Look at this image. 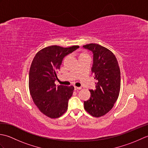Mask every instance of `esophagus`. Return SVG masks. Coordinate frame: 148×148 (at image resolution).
<instances>
[{"label":"esophagus","mask_w":148,"mask_h":148,"mask_svg":"<svg viewBox=\"0 0 148 148\" xmlns=\"http://www.w3.org/2000/svg\"><path fill=\"white\" fill-rule=\"evenodd\" d=\"M82 88L81 87H77V86H74V89L75 90H81Z\"/></svg>","instance_id":"34e87169"}]
</instances>
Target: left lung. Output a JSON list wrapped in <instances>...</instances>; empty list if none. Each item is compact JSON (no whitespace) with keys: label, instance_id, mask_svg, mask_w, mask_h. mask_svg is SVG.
<instances>
[{"label":"left lung","instance_id":"obj_1","mask_svg":"<svg viewBox=\"0 0 148 148\" xmlns=\"http://www.w3.org/2000/svg\"><path fill=\"white\" fill-rule=\"evenodd\" d=\"M83 47L93 53L92 71L97 80L96 89L90 90L91 97L84 102V108L93 117H101L111 111L118 98L120 69L115 55L108 48L93 43Z\"/></svg>","mask_w":148,"mask_h":148}]
</instances>
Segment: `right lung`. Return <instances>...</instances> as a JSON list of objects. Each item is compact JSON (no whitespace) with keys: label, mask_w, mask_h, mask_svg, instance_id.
<instances>
[{"label":"right lung","mask_w":148,"mask_h":148,"mask_svg":"<svg viewBox=\"0 0 148 148\" xmlns=\"http://www.w3.org/2000/svg\"><path fill=\"white\" fill-rule=\"evenodd\" d=\"M79 48L48 46L37 53L31 64L29 79L31 97L39 111L50 118H58L67 111L74 87L56 86L55 81L63 58Z\"/></svg>","instance_id":"right-lung-1"}]
</instances>
